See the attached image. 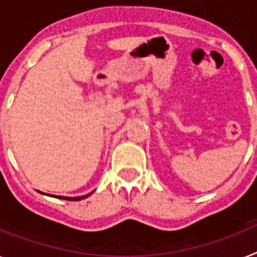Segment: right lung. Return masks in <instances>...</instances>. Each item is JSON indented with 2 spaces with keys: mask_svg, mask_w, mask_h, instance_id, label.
<instances>
[{
  "mask_svg": "<svg viewBox=\"0 0 257 257\" xmlns=\"http://www.w3.org/2000/svg\"><path fill=\"white\" fill-rule=\"evenodd\" d=\"M87 196H81V197H60L59 196V198H64V200H69V201H78V200H82V198L87 197Z\"/></svg>",
  "mask_w": 257,
  "mask_h": 257,
  "instance_id": "1",
  "label": "right lung"
}]
</instances>
